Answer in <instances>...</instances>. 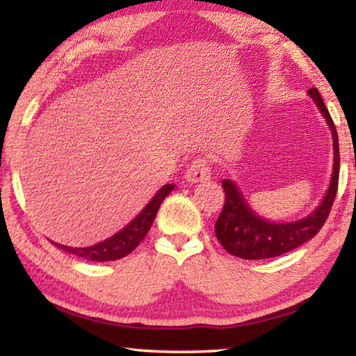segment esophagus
Listing matches in <instances>:
<instances>
[{"mask_svg": "<svg viewBox=\"0 0 356 356\" xmlns=\"http://www.w3.org/2000/svg\"><path fill=\"white\" fill-rule=\"evenodd\" d=\"M210 165L206 156H197L191 161V165L186 170V180L188 182H201V180H207L210 177Z\"/></svg>", "mask_w": 356, "mask_h": 356, "instance_id": "esophagus-1", "label": "esophagus"}]
</instances>
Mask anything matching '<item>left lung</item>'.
Instances as JSON below:
<instances>
[{
    "instance_id": "obj_1",
    "label": "left lung",
    "mask_w": 356,
    "mask_h": 356,
    "mask_svg": "<svg viewBox=\"0 0 356 356\" xmlns=\"http://www.w3.org/2000/svg\"><path fill=\"white\" fill-rule=\"evenodd\" d=\"M308 94L316 102L323 118L327 119L331 135H333L334 165L327 195L322 200L321 206L306 218L292 222H273L261 218L252 212L236 184L231 179H225L221 184L225 188L226 201L218 220L215 222V236L220 240L222 248L231 252L232 256L256 261V259L286 254V252L295 250L297 246L314 237L328 218L336 197L337 180H339V141H337L334 122L323 104L321 94L316 88H311Z\"/></svg>"
}]
</instances>
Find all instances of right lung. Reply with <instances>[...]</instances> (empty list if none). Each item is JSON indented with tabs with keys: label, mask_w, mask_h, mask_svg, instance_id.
<instances>
[{
	"label": "right lung",
	"mask_w": 356,
	"mask_h": 356,
	"mask_svg": "<svg viewBox=\"0 0 356 356\" xmlns=\"http://www.w3.org/2000/svg\"><path fill=\"white\" fill-rule=\"evenodd\" d=\"M172 190V184H166L165 186H161L147 206L141 210V213L135 216L134 221H130L122 231L114 234L113 237L104 240V242L92 246H86V248H72V246H64L59 243L55 245L59 250H64L65 252H70V254L92 262L116 261V259L127 256L141 243V240L146 237V234L149 232L150 226H152L161 202H163L165 197L170 195Z\"/></svg>",
	"instance_id": "obj_1"
}]
</instances>
